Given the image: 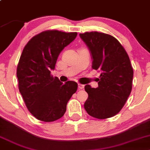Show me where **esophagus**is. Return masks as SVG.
<instances>
[{
    "label": "esophagus",
    "instance_id": "34e87169",
    "mask_svg": "<svg viewBox=\"0 0 150 150\" xmlns=\"http://www.w3.org/2000/svg\"><path fill=\"white\" fill-rule=\"evenodd\" d=\"M84 87H85V86L84 85H83V84H80V83H79V84H78V88H79V89H83V88H84Z\"/></svg>",
    "mask_w": 150,
    "mask_h": 150
}]
</instances>
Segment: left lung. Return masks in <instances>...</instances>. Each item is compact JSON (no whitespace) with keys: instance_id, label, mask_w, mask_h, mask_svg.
Instances as JSON below:
<instances>
[{"instance_id":"obj_1","label":"left lung","mask_w":150,"mask_h":150,"mask_svg":"<svg viewBox=\"0 0 150 150\" xmlns=\"http://www.w3.org/2000/svg\"><path fill=\"white\" fill-rule=\"evenodd\" d=\"M92 57V67L101 72L98 87L85 86L88 98L84 108L90 116L99 119L117 114L130 95L133 68L126 50L109 34L98 31L80 34Z\"/></svg>"}]
</instances>
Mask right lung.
<instances>
[{"instance_id": "1", "label": "right lung", "mask_w": 150, "mask_h": 150, "mask_svg": "<svg viewBox=\"0 0 150 150\" xmlns=\"http://www.w3.org/2000/svg\"><path fill=\"white\" fill-rule=\"evenodd\" d=\"M77 35L47 30L31 38L23 48L17 66L18 89L28 110L38 120L51 122L62 117L78 89L75 82L63 83L51 75L59 53Z\"/></svg>"}]
</instances>
